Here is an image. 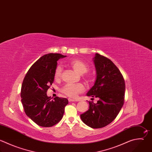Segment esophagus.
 <instances>
[{"label": "esophagus", "mask_w": 152, "mask_h": 152, "mask_svg": "<svg viewBox=\"0 0 152 152\" xmlns=\"http://www.w3.org/2000/svg\"><path fill=\"white\" fill-rule=\"evenodd\" d=\"M68 100H69V102H76V101L75 99H72V98H69L68 99Z\"/></svg>", "instance_id": "esophagus-1"}]
</instances>
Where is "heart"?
<instances>
[{
	"mask_svg": "<svg viewBox=\"0 0 152 152\" xmlns=\"http://www.w3.org/2000/svg\"><path fill=\"white\" fill-rule=\"evenodd\" d=\"M69 65L73 68V69L78 73L82 75L86 73L88 70V66L82 60L79 59H73L69 62ZM62 67L60 65H58L54 73V79L58 80L61 78L62 75ZM84 78L88 82H91L92 80V77L89 75H85ZM85 86L82 83H67L64 85L61 88V92L68 96L75 98L77 95L85 91Z\"/></svg>",
	"mask_w": 152,
	"mask_h": 152,
	"instance_id": "heart-1",
	"label": "heart"
}]
</instances>
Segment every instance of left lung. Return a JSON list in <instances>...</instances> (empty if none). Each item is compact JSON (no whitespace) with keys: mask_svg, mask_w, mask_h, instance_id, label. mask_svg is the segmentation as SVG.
Masks as SVG:
<instances>
[{"mask_svg":"<svg viewBox=\"0 0 152 152\" xmlns=\"http://www.w3.org/2000/svg\"><path fill=\"white\" fill-rule=\"evenodd\" d=\"M94 59L96 78L86 95L97 98L98 101L96 104L89 102V109L80 115V118L88 126L101 128L113 121L122 109L125 83L120 70L110 59L99 54Z\"/></svg>","mask_w":152,"mask_h":152,"instance_id":"1","label":"left lung"}]
</instances>
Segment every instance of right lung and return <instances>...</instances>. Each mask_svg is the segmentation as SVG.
<instances>
[{
  "label": "right lung",
  "mask_w": 152,
  "mask_h": 152,
  "mask_svg": "<svg viewBox=\"0 0 152 152\" xmlns=\"http://www.w3.org/2000/svg\"><path fill=\"white\" fill-rule=\"evenodd\" d=\"M66 57L53 53L44 55L31 66L24 78L21 98L24 112L40 126L50 127L58 123L69 103L67 98L56 96L51 100L46 95L54 82L58 60Z\"/></svg>",
  "instance_id": "1"
}]
</instances>
